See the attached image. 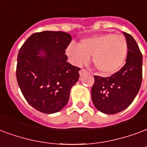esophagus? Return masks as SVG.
<instances>
[{"mask_svg":"<svg viewBox=\"0 0 147 147\" xmlns=\"http://www.w3.org/2000/svg\"><path fill=\"white\" fill-rule=\"evenodd\" d=\"M88 71L86 69H84V68H82L81 70L79 71V75H80V76H84V75H86V74H87Z\"/></svg>","mask_w":147,"mask_h":147,"instance_id":"34e87169","label":"esophagus"}]
</instances>
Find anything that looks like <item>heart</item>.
Masks as SVG:
<instances>
[{
	"label": "heart",
	"mask_w": 147,
	"mask_h": 147,
	"mask_svg": "<svg viewBox=\"0 0 147 147\" xmlns=\"http://www.w3.org/2000/svg\"><path fill=\"white\" fill-rule=\"evenodd\" d=\"M128 53V43L121 35L105 33L80 41L79 46L71 43L66 54L72 64L81 65L93 56V64L105 76L117 72L123 65Z\"/></svg>",
	"instance_id": "b5f03b06"
}]
</instances>
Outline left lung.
Segmentation results:
<instances>
[{
    "label": "left lung",
    "mask_w": 147,
    "mask_h": 147,
    "mask_svg": "<svg viewBox=\"0 0 147 147\" xmlns=\"http://www.w3.org/2000/svg\"><path fill=\"white\" fill-rule=\"evenodd\" d=\"M128 43L126 63L110 77L94 76L91 97L100 112L114 115L122 111L134 100L143 79V55L134 38L124 32Z\"/></svg>",
    "instance_id": "8db88e82"
}]
</instances>
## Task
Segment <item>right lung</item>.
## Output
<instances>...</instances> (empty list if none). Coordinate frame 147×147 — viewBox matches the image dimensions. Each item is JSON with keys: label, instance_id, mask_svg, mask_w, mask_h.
<instances>
[{"label": "right lung", "instance_id": "right-lung-1", "mask_svg": "<svg viewBox=\"0 0 147 147\" xmlns=\"http://www.w3.org/2000/svg\"><path fill=\"white\" fill-rule=\"evenodd\" d=\"M71 36L61 31L33 33L18 54L16 78L24 97L45 114L60 111L67 104L80 68L67 62L65 50Z\"/></svg>", "mask_w": 147, "mask_h": 147}]
</instances>
